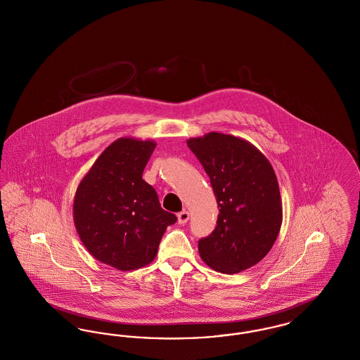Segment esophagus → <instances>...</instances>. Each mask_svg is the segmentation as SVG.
I'll return each mask as SVG.
<instances>
[{"instance_id":"1","label":"esophagus","mask_w":360,"mask_h":360,"mask_svg":"<svg viewBox=\"0 0 360 360\" xmlns=\"http://www.w3.org/2000/svg\"><path fill=\"white\" fill-rule=\"evenodd\" d=\"M188 219H190V214H188V210H182L178 213V223L184 225V224L188 223Z\"/></svg>"}]
</instances>
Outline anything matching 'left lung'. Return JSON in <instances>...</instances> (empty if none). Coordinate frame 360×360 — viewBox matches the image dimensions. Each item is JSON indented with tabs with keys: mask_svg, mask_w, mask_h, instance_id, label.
Here are the masks:
<instances>
[{
	"mask_svg": "<svg viewBox=\"0 0 360 360\" xmlns=\"http://www.w3.org/2000/svg\"><path fill=\"white\" fill-rule=\"evenodd\" d=\"M214 191V231L198 241L200 257L224 274H236L269 254L282 224V201L274 170L251 143L217 132L188 139Z\"/></svg>",
	"mask_w": 360,
	"mask_h": 360,
	"instance_id": "1",
	"label": "left lung"
}]
</instances>
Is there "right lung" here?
Wrapping results in <instances>:
<instances>
[{
    "label": "right lung",
    "mask_w": 360,
    "mask_h": 360,
    "mask_svg": "<svg viewBox=\"0 0 360 360\" xmlns=\"http://www.w3.org/2000/svg\"><path fill=\"white\" fill-rule=\"evenodd\" d=\"M155 147L151 140L117 139L94 162L74 197V223L87 251L121 271L151 263L166 228L176 221L141 176Z\"/></svg>",
    "instance_id": "add662e5"
}]
</instances>
